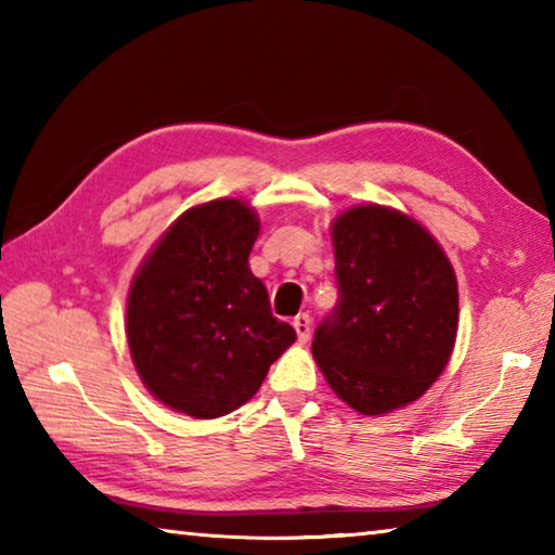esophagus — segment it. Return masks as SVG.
Masks as SVG:
<instances>
[{"instance_id":"obj_1","label":"esophagus","mask_w":555,"mask_h":555,"mask_svg":"<svg viewBox=\"0 0 555 555\" xmlns=\"http://www.w3.org/2000/svg\"><path fill=\"white\" fill-rule=\"evenodd\" d=\"M294 327H296V335L300 343H306L308 337H311V315L308 313H298L294 318Z\"/></svg>"}]
</instances>
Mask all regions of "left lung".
Instances as JSON below:
<instances>
[{
	"instance_id": "1",
	"label": "left lung",
	"mask_w": 555,
	"mask_h": 555,
	"mask_svg": "<svg viewBox=\"0 0 555 555\" xmlns=\"http://www.w3.org/2000/svg\"><path fill=\"white\" fill-rule=\"evenodd\" d=\"M337 304L313 357L343 401L367 416L416 401L446 370L457 284L436 240L397 210L360 205L333 224Z\"/></svg>"
}]
</instances>
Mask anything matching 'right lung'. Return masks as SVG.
Here are the masks:
<instances>
[{
	"label": "right lung",
	"mask_w": 555,
	"mask_h": 555,
	"mask_svg": "<svg viewBox=\"0 0 555 555\" xmlns=\"http://www.w3.org/2000/svg\"><path fill=\"white\" fill-rule=\"evenodd\" d=\"M259 220L240 201H212L178 218L129 291L131 360L158 401L218 418L255 397L296 331L271 315L251 274Z\"/></svg>",
	"instance_id": "1"
}]
</instances>
